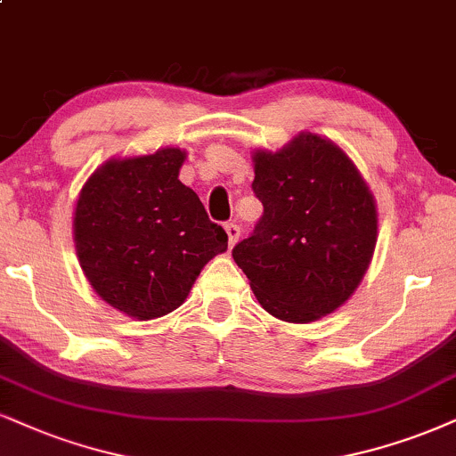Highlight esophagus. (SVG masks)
<instances>
[{
	"mask_svg": "<svg viewBox=\"0 0 456 456\" xmlns=\"http://www.w3.org/2000/svg\"><path fill=\"white\" fill-rule=\"evenodd\" d=\"M226 232H228V240H230V245H234L239 240V237H240V226L237 222H228L226 226Z\"/></svg>",
	"mask_w": 456,
	"mask_h": 456,
	"instance_id": "1",
	"label": "esophagus"
}]
</instances>
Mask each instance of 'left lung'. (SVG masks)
Here are the masks:
<instances>
[{
  "instance_id": "1",
  "label": "left lung",
  "mask_w": 456,
  "mask_h": 456,
  "mask_svg": "<svg viewBox=\"0 0 456 456\" xmlns=\"http://www.w3.org/2000/svg\"><path fill=\"white\" fill-rule=\"evenodd\" d=\"M251 183L264 213L232 257L273 317L308 323L345 305L376 245L372 192L338 145L302 133L256 151Z\"/></svg>"
}]
</instances>
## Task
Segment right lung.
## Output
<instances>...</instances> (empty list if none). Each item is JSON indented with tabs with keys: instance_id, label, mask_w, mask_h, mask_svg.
<instances>
[{
	"instance_id": "obj_1",
	"label": "right lung",
	"mask_w": 456,
	"mask_h": 456,
	"mask_svg": "<svg viewBox=\"0 0 456 456\" xmlns=\"http://www.w3.org/2000/svg\"><path fill=\"white\" fill-rule=\"evenodd\" d=\"M177 148L110 160L82 188L76 251L93 289L118 311L145 319L175 311L200 268L228 249L194 190L179 182Z\"/></svg>"
}]
</instances>
